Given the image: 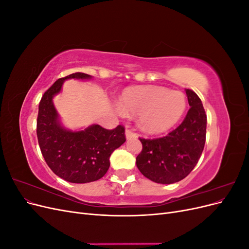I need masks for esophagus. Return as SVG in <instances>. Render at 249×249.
Listing matches in <instances>:
<instances>
[{
  "instance_id": "obj_1",
  "label": "esophagus",
  "mask_w": 249,
  "mask_h": 249,
  "mask_svg": "<svg viewBox=\"0 0 249 249\" xmlns=\"http://www.w3.org/2000/svg\"><path fill=\"white\" fill-rule=\"evenodd\" d=\"M125 137H126V139H133V138H137V135L135 134L132 130L126 129L125 130Z\"/></svg>"
}]
</instances>
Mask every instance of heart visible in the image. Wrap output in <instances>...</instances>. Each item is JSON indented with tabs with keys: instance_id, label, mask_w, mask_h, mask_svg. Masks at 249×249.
<instances>
[{
	"instance_id": "b5f03b06",
	"label": "heart",
	"mask_w": 249,
	"mask_h": 249,
	"mask_svg": "<svg viewBox=\"0 0 249 249\" xmlns=\"http://www.w3.org/2000/svg\"><path fill=\"white\" fill-rule=\"evenodd\" d=\"M118 109L125 115H139L140 129L148 134H162L175 126L187 107L184 93L168 88L146 85L124 89L118 99Z\"/></svg>"
}]
</instances>
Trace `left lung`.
<instances>
[{
  "instance_id": "8db88e82",
  "label": "left lung",
  "mask_w": 249,
  "mask_h": 249,
  "mask_svg": "<svg viewBox=\"0 0 249 249\" xmlns=\"http://www.w3.org/2000/svg\"><path fill=\"white\" fill-rule=\"evenodd\" d=\"M190 109L184 122L167 136L139 138L141 153L136 158L140 172L158 184H173L185 178L197 164L205 147L207 115L198 95L186 89Z\"/></svg>"
}]
</instances>
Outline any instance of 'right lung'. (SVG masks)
<instances>
[{
    "mask_svg": "<svg viewBox=\"0 0 249 249\" xmlns=\"http://www.w3.org/2000/svg\"><path fill=\"white\" fill-rule=\"evenodd\" d=\"M74 72L58 79L41 97L37 116V138L41 154L56 176L70 183L85 184L103 178L110 166V156L125 141L124 127L107 130L92 124L84 130H67L61 124L53 103L69 79H91Z\"/></svg>",
    "mask_w": 249,
    "mask_h": 249,
    "instance_id": "right-lung-1",
    "label": "right lung"
}]
</instances>
